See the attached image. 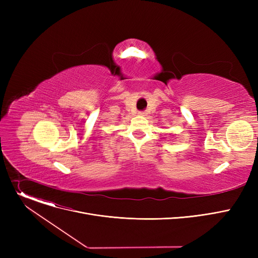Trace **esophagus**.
<instances>
[{"mask_svg":"<svg viewBox=\"0 0 258 258\" xmlns=\"http://www.w3.org/2000/svg\"><path fill=\"white\" fill-rule=\"evenodd\" d=\"M138 114H139L140 116H144V115H145V112H144V111H140Z\"/></svg>","mask_w":258,"mask_h":258,"instance_id":"obj_1","label":"esophagus"}]
</instances>
